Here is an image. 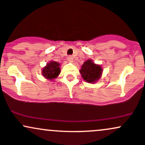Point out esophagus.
<instances>
[{"instance_id": "esophagus-1", "label": "esophagus", "mask_w": 145, "mask_h": 145, "mask_svg": "<svg viewBox=\"0 0 145 145\" xmlns=\"http://www.w3.org/2000/svg\"><path fill=\"white\" fill-rule=\"evenodd\" d=\"M67 59L69 62H72L73 61V57L72 56H68V58H67Z\"/></svg>"}]
</instances>
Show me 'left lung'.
<instances>
[{
  "label": "left lung",
  "instance_id": "1",
  "mask_svg": "<svg viewBox=\"0 0 145 145\" xmlns=\"http://www.w3.org/2000/svg\"><path fill=\"white\" fill-rule=\"evenodd\" d=\"M103 72L102 66L96 64L92 59H88L82 66L79 72L87 83H96L101 78Z\"/></svg>",
  "mask_w": 145,
  "mask_h": 145
}]
</instances>
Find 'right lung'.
<instances>
[{"instance_id": "add662e5", "label": "right lung", "mask_w": 145, "mask_h": 145, "mask_svg": "<svg viewBox=\"0 0 145 145\" xmlns=\"http://www.w3.org/2000/svg\"><path fill=\"white\" fill-rule=\"evenodd\" d=\"M42 75L48 80L53 81L59 75L61 72L60 63L54 61H50L42 68Z\"/></svg>"}]
</instances>
